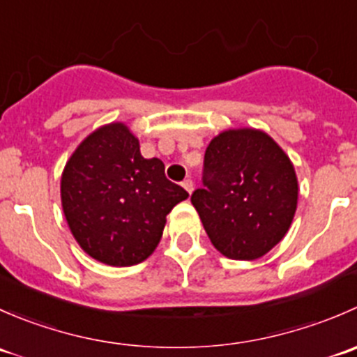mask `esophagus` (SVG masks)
I'll use <instances>...</instances> for the list:
<instances>
[{"label":"esophagus","instance_id":"34e87169","mask_svg":"<svg viewBox=\"0 0 357 357\" xmlns=\"http://www.w3.org/2000/svg\"><path fill=\"white\" fill-rule=\"evenodd\" d=\"M183 188H185L186 192H188L190 195H192V192H193V183H192V179H186V181H183Z\"/></svg>","mask_w":357,"mask_h":357}]
</instances>
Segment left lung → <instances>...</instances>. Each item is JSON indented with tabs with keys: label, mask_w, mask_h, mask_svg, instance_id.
Returning <instances> with one entry per match:
<instances>
[{
	"label": "left lung",
	"mask_w": 357,
	"mask_h": 357,
	"mask_svg": "<svg viewBox=\"0 0 357 357\" xmlns=\"http://www.w3.org/2000/svg\"><path fill=\"white\" fill-rule=\"evenodd\" d=\"M204 188L192 195L205 233L222 255L255 261L278 245L297 211L290 157L261 129H226L211 139Z\"/></svg>",
	"instance_id": "obj_1"
}]
</instances>
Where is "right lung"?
<instances>
[{
	"instance_id": "1",
	"label": "right lung",
	"mask_w": 357,
	"mask_h": 357,
	"mask_svg": "<svg viewBox=\"0 0 357 357\" xmlns=\"http://www.w3.org/2000/svg\"><path fill=\"white\" fill-rule=\"evenodd\" d=\"M60 199L79 247L98 262L124 268L153 254L165 218L188 193L165 178L160 158L142 155L124 122H110L72 152Z\"/></svg>"
}]
</instances>
